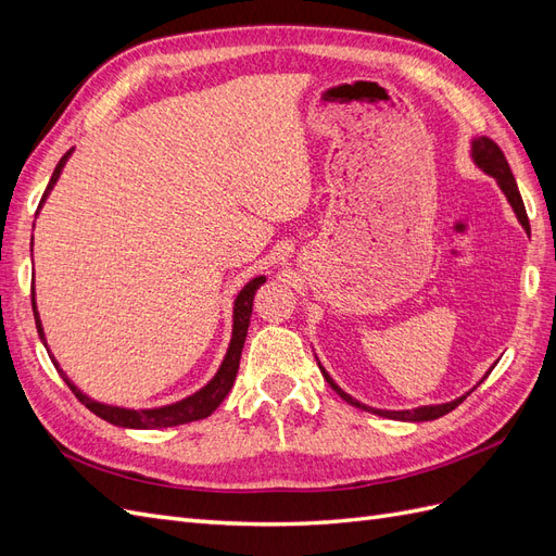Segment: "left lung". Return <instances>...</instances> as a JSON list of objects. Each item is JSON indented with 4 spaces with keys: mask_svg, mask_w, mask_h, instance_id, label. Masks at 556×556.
I'll return each mask as SVG.
<instances>
[{
    "mask_svg": "<svg viewBox=\"0 0 556 556\" xmlns=\"http://www.w3.org/2000/svg\"><path fill=\"white\" fill-rule=\"evenodd\" d=\"M470 157H473V162H476V166L480 172H484L486 176H492L494 180H496V185L501 188V192L506 194V199H508V204L513 206V211H515V215H517V220H519V225L525 227V231L529 233L531 231V227H529V217H527V208H525V201H521V194H519V190H517V182H515V176H513V172H510V164H508V160H506V155H503V150L492 141V139H486V137H476L473 141H470ZM319 364V362H317ZM494 368V366H492ZM492 368L490 371H486L484 376H482V380L492 374ZM319 371H323V376H325V380L329 382V387L331 390L339 394L343 401H348L350 406H355V408H362V410H366V413H374V415H380V417H390V419H401V422H429V419H439V417H443V415H447L450 410H454L459 406V403L476 390V387L482 382H478L473 390L470 392H466L464 396H459V399H454V401H447V403H435V406H419V408H413V410H380V408H371V406H364L362 401H357V399H352L348 392H343L339 384H336L333 380H331V376L325 371V366L319 364Z\"/></svg>",
    "mask_w": 556,
    "mask_h": 556,
    "instance_id": "1",
    "label": "left lung"
}]
</instances>
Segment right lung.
I'll list each match as a JSON object with an SVG mask.
<instances>
[{
    "mask_svg": "<svg viewBox=\"0 0 556 556\" xmlns=\"http://www.w3.org/2000/svg\"><path fill=\"white\" fill-rule=\"evenodd\" d=\"M70 155H72V150L58 162L53 176H50L48 188H46V192L41 197L39 208L43 206V201L48 199L50 190L55 188V182H58V178H60V174L64 169L66 160H70ZM264 280H266L264 276L252 278L248 285H243V290L237 294V301H233V315H231V319H233L231 341H229L227 355H225L220 368H217V374L204 387H201L199 392L190 394L188 399H180V401L169 403V406H162V408H146V410H131V408H121V406H109V403L94 401L88 394H83L78 387L70 378H66V374L60 368L58 359L50 355L48 343H46V333H43V327H41V317H39V311H37L35 290H31V311H35V323H37L39 339H41V343L48 350L50 362L55 364L62 380L70 384V390L76 394V399L83 403V406H86L88 410H92L97 417H102V419H106V422L115 425V427H125V429H166V427L188 425V422H194V419L208 417L225 401V396L229 394L231 384H233V380H237V374H239V362H241V352H243V343H245L248 327H250V315H252V299H255V292L260 290V285H264Z\"/></svg>",
    "mask_w": 556,
    "mask_h": 556,
    "instance_id": "obj_1",
    "label": "right lung"
}]
</instances>
